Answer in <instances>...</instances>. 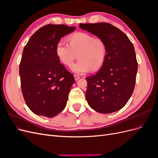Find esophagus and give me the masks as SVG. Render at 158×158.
Instances as JSON below:
<instances>
[{
	"label": "esophagus",
	"instance_id": "1",
	"mask_svg": "<svg viewBox=\"0 0 158 158\" xmlns=\"http://www.w3.org/2000/svg\"><path fill=\"white\" fill-rule=\"evenodd\" d=\"M74 78H75L76 80H78L80 79V76H78V75H77V74H74Z\"/></svg>",
	"mask_w": 158,
	"mask_h": 158
}]
</instances>
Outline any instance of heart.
I'll use <instances>...</instances> for the list:
<instances>
[{
  "label": "heart",
  "mask_w": 158,
  "mask_h": 158,
  "mask_svg": "<svg viewBox=\"0 0 158 158\" xmlns=\"http://www.w3.org/2000/svg\"><path fill=\"white\" fill-rule=\"evenodd\" d=\"M55 53L62 64L70 66L78 55V60L71 67L77 74H84L91 70L96 71L103 66L107 56V47L103 40L88 33L78 32L69 37V44L60 40Z\"/></svg>",
  "instance_id": "obj_1"
}]
</instances>
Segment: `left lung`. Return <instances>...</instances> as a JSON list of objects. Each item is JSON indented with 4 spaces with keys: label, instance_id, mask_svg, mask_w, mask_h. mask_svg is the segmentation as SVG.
<instances>
[{
    "label": "left lung",
    "instance_id": "left-lung-1",
    "mask_svg": "<svg viewBox=\"0 0 158 158\" xmlns=\"http://www.w3.org/2000/svg\"><path fill=\"white\" fill-rule=\"evenodd\" d=\"M80 27L103 40L107 56L95 75L85 78V98L100 113L122 109L133 93L138 70L135 48L125 33L107 23H80Z\"/></svg>",
    "mask_w": 158,
    "mask_h": 158
}]
</instances>
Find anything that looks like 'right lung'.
Here are the masks:
<instances>
[{
    "label": "right lung",
    "instance_id": "1",
    "mask_svg": "<svg viewBox=\"0 0 158 158\" xmlns=\"http://www.w3.org/2000/svg\"><path fill=\"white\" fill-rule=\"evenodd\" d=\"M76 27L48 24L41 27L23 51L19 73L25 102L37 115L53 117L64 109L73 74L60 64L55 53L57 42Z\"/></svg>",
    "mask_w": 158,
    "mask_h": 158
}]
</instances>
